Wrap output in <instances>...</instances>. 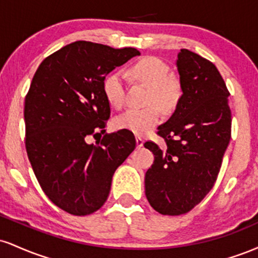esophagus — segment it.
Here are the masks:
<instances>
[{
	"label": "esophagus",
	"mask_w": 258,
	"mask_h": 258,
	"mask_svg": "<svg viewBox=\"0 0 258 258\" xmlns=\"http://www.w3.org/2000/svg\"><path fill=\"white\" fill-rule=\"evenodd\" d=\"M136 144H137V148H142V147H143V144H144L143 138L136 137Z\"/></svg>",
	"instance_id": "1"
}]
</instances>
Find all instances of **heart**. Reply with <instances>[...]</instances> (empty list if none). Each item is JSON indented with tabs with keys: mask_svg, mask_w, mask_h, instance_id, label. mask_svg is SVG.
I'll return each instance as SVG.
<instances>
[{
	"mask_svg": "<svg viewBox=\"0 0 258 258\" xmlns=\"http://www.w3.org/2000/svg\"><path fill=\"white\" fill-rule=\"evenodd\" d=\"M131 74L138 81L149 87L146 109H128L115 120L117 128L143 136L153 131L160 121V112L156 105L165 112H171L179 100V85L168 78L170 69L166 64L155 57H147L138 60L131 68ZM106 99L111 105H122L125 98V84L120 73H112L104 82Z\"/></svg>",
	"mask_w": 258,
	"mask_h": 258,
	"instance_id": "heart-1",
	"label": "heart"
}]
</instances>
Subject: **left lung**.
Masks as SVG:
<instances>
[{"mask_svg":"<svg viewBox=\"0 0 258 258\" xmlns=\"http://www.w3.org/2000/svg\"><path fill=\"white\" fill-rule=\"evenodd\" d=\"M176 67L182 96L170 119L158 127L167 148L144 144L154 154L144 178L147 199L167 216L186 214L211 190L232 127L229 92L215 64L180 49Z\"/></svg>","mask_w":258,"mask_h":258,"instance_id":"8db88e82","label":"left lung"}]
</instances>
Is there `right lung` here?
Masks as SVG:
<instances>
[{
	"mask_svg": "<svg viewBox=\"0 0 258 258\" xmlns=\"http://www.w3.org/2000/svg\"><path fill=\"white\" fill-rule=\"evenodd\" d=\"M139 54L76 41L44 59L32 78L24 105L26 153L44 194L68 214L100 209L112 174L135 150L127 130L105 135L98 146L86 139L105 132L110 116L105 76Z\"/></svg>",
	"mask_w": 258,
	"mask_h": 258,
	"instance_id": "add662e5",
	"label": "right lung"
}]
</instances>
